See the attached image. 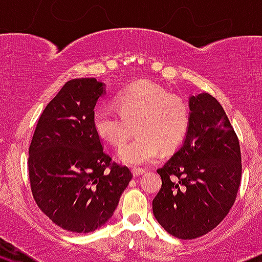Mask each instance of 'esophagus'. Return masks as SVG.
Here are the masks:
<instances>
[{"label": "esophagus", "mask_w": 262, "mask_h": 262, "mask_svg": "<svg viewBox=\"0 0 262 262\" xmlns=\"http://www.w3.org/2000/svg\"><path fill=\"white\" fill-rule=\"evenodd\" d=\"M146 172V171L143 170V168H133V170H132V173H133V176H141V175H143V173Z\"/></svg>", "instance_id": "1"}]
</instances>
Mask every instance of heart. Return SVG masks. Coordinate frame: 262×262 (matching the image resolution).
<instances>
[{
  "label": "heart",
  "instance_id": "1",
  "mask_svg": "<svg viewBox=\"0 0 262 262\" xmlns=\"http://www.w3.org/2000/svg\"><path fill=\"white\" fill-rule=\"evenodd\" d=\"M118 109L100 106L94 113L96 133L115 147L130 137L136 124V139L120 148L118 157L130 166L153 162L165 150L176 147L190 123L189 106L181 97L150 81H139L116 99Z\"/></svg>",
  "mask_w": 262,
  "mask_h": 262
}]
</instances>
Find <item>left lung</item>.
Returning a JSON list of instances; mask_svg holds the SVG:
<instances>
[{
  "label": "left lung",
  "mask_w": 262,
  "mask_h": 262,
  "mask_svg": "<svg viewBox=\"0 0 262 262\" xmlns=\"http://www.w3.org/2000/svg\"><path fill=\"white\" fill-rule=\"evenodd\" d=\"M189 107L185 141L157 170L162 186L152 202L158 223L181 239L204 236L226 218L242 175L238 138L218 100L204 92Z\"/></svg>",
  "instance_id": "1"
}]
</instances>
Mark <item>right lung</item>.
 Listing matches in <instances>:
<instances>
[{
	"label": "right lung",
	"mask_w": 262,
	"mask_h": 262,
	"mask_svg": "<svg viewBox=\"0 0 262 262\" xmlns=\"http://www.w3.org/2000/svg\"><path fill=\"white\" fill-rule=\"evenodd\" d=\"M105 94L96 78L66 82L41 113L29 147V179L40 210L66 231L89 233L113 216L133 175L113 162L94 128Z\"/></svg>",
	"instance_id": "right-lung-1"
}]
</instances>
